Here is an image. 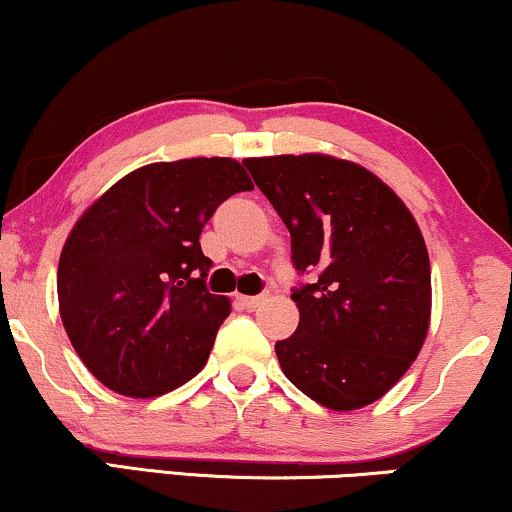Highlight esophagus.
<instances>
[{
  "mask_svg": "<svg viewBox=\"0 0 512 512\" xmlns=\"http://www.w3.org/2000/svg\"><path fill=\"white\" fill-rule=\"evenodd\" d=\"M266 301V294H258V296H239V304H242L244 308H249V311H254V308H258Z\"/></svg>",
  "mask_w": 512,
  "mask_h": 512,
  "instance_id": "esophagus-1",
  "label": "esophagus"
}]
</instances>
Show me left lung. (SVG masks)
Wrapping results in <instances>:
<instances>
[{
    "instance_id": "left-lung-1",
    "label": "left lung",
    "mask_w": 512,
    "mask_h": 512,
    "mask_svg": "<svg viewBox=\"0 0 512 512\" xmlns=\"http://www.w3.org/2000/svg\"><path fill=\"white\" fill-rule=\"evenodd\" d=\"M292 235L299 327L275 344L282 372L320 406L356 410L406 375L430 327V256L380 178L323 154L246 159Z\"/></svg>"
}]
</instances>
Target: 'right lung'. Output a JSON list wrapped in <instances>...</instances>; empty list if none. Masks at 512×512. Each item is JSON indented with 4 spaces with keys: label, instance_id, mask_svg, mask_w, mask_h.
Instances as JSON below:
<instances>
[{
    "label": "right lung",
    "instance_id": "obj_1",
    "mask_svg": "<svg viewBox=\"0 0 512 512\" xmlns=\"http://www.w3.org/2000/svg\"><path fill=\"white\" fill-rule=\"evenodd\" d=\"M254 189L235 159L151 163L87 208L59 258V308L87 370L149 399L204 368L230 299L211 294L199 237L216 208Z\"/></svg>",
    "mask_w": 512,
    "mask_h": 512
}]
</instances>
